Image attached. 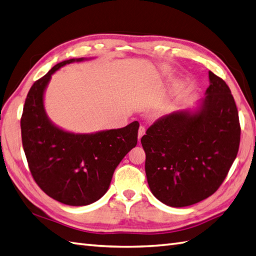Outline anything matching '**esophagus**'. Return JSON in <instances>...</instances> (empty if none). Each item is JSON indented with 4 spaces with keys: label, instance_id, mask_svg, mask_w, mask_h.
Returning <instances> with one entry per match:
<instances>
[{
    "label": "esophagus",
    "instance_id": "obj_1",
    "mask_svg": "<svg viewBox=\"0 0 256 256\" xmlns=\"http://www.w3.org/2000/svg\"><path fill=\"white\" fill-rule=\"evenodd\" d=\"M145 132H146V130H145V128L144 126H140V128H138V140H140V138H142V135L145 134Z\"/></svg>",
    "mask_w": 256,
    "mask_h": 256
}]
</instances>
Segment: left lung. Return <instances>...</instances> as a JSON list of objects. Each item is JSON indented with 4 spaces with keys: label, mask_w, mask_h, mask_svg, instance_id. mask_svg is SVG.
<instances>
[{
    "label": "left lung",
    "mask_w": 256,
    "mask_h": 256,
    "mask_svg": "<svg viewBox=\"0 0 256 256\" xmlns=\"http://www.w3.org/2000/svg\"><path fill=\"white\" fill-rule=\"evenodd\" d=\"M205 97L193 108L159 118L140 140L154 196L171 207L215 193L239 150L240 123L228 85L210 70Z\"/></svg>",
    "instance_id": "8db88e82"
}]
</instances>
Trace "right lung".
<instances>
[{
    "label": "right lung",
    "instance_id": "add662e5",
    "mask_svg": "<svg viewBox=\"0 0 256 256\" xmlns=\"http://www.w3.org/2000/svg\"><path fill=\"white\" fill-rule=\"evenodd\" d=\"M90 58L58 63L34 82L20 120L24 152L36 183L50 198L70 206H86L102 198L118 164L138 144V121L80 134L61 128L48 116L44 92L52 75L66 64Z\"/></svg>",
    "mask_w": 256,
    "mask_h": 256
}]
</instances>
